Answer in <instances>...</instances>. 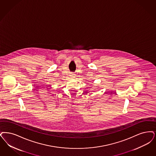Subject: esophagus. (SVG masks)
Listing matches in <instances>:
<instances>
[{
	"label": "esophagus",
	"instance_id": "34e87169",
	"mask_svg": "<svg viewBox=\"0 0 156 156\" xmlns=\"http://www.w3.org/2000/svg\"><path fill=\"white\" fill-rule=\"evenodd\" d=\"M74 75H74L73 73H71V75H70V76H71V78H74Z\"/></svg>",
	"mask_w": 156,
	"mask_h": 156
}]
</instances>
